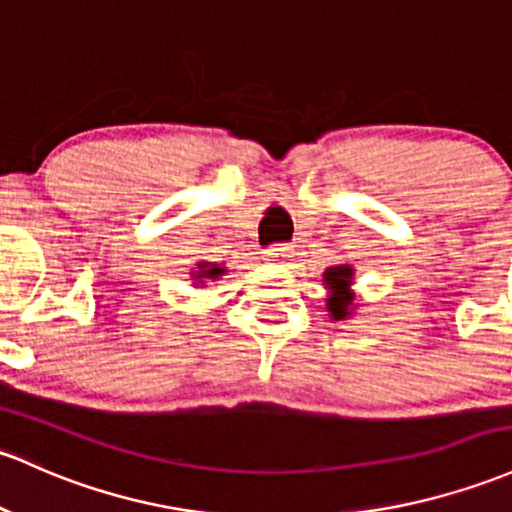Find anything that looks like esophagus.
Masks as SVG:
<instances>
[{"instance_id":"obj_1","label":"esophagus","mask_w":512,"mask_h":512,"mask_svg":"<svg viewBox=\"0 0 512 512\" xmlns=\"http://www.w3.org/2000/svg\"><path fill=\"white\" fill-rule=\"evenodd\" d=\"M267 262H286L291 257V247L286 245H272L265 250Z\"/></svg>"}]
</instances>
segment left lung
Listing matches in <instances>:
<instances>
[{"label":"left lung","mask_w":512,"mask_h":512,"mask_svg":"<svg viewBox=\"0 0 512 512\" xmlns=\"http://www.w3.org/2000/svg\"><path fill=\"white\" fill-rule=\"evenodd\" d=\"M352 277H355V269L350 265L328 267L323 272V282L330 289L325 303H328V313L333 320H345L347 316H352V308H355V294L350 289Z\"/></svg>","instance_id":"left-lung-1"}]
</instances>
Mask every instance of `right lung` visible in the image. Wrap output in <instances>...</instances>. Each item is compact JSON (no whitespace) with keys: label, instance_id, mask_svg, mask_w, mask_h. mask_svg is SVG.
Listing matches in <instances>:
<instances>
[{"label":"right lung","instance_id":"add662e5","mask_svg":"<svg viewBox=\"0 0 512 512\" xmlns=\"http://www.w3.org/2000/svg\"><path fill=\"white\" fill-rule=\"evenodd\" d=\"M199 272H194V279H199V284H204V279H218L223 272H226V267H218V265H206V262H201Z\"/></svg>","mask_w":512,"mask_h":512}]
</instances>
